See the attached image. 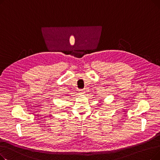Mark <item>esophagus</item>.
Segmentation results:
<instances>
[{
    "mask_svg": "<svg viewBox=\"0 0 160 160\" xmlns=\"http://www.w3.org/2000/svg\"><path fill=\"white\" fill-rule=\"evenodd\" d=\"M79 93L80 94H83V93H85V91H84V90H83V89H80L79 90Z\"/></svg>",
    "mask_w": 160,
    "mask_h": 160,
    "instance_id": "34e87169",
    "label": "esophagus"
}]
</instances>
